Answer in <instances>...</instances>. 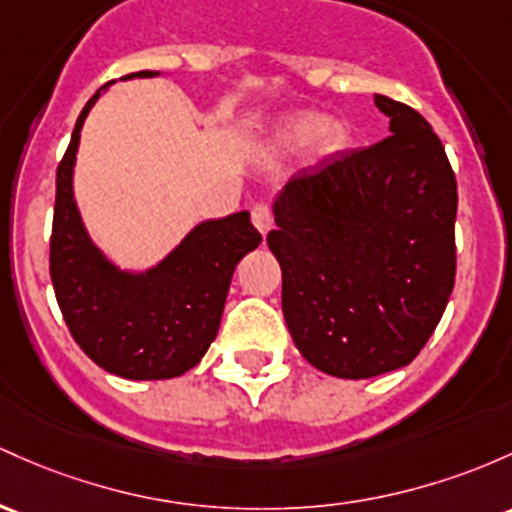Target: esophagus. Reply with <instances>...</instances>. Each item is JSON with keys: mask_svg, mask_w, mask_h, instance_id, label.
Returning <instances> with one entry per match:
<instances>
[{"mask_svg": "<svg viewBox=\"0 0 512 512\" xmlns=\"http://www.w3.org/2000/svg\"><path fill=\"white\" fill-rule=\"evenodd\" d=\"M252 223H255V228L260 230L262 235H267V233H269V228L274 226L272 209H269L267 204H257L255 209H252Z\"/></svg>", "mask_w": 512, "mask_h": 512, "instance_id": "1", "label": "esophagus"}]
</instances>
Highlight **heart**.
Returning <instances> with one entry per match:
<instances>
[{
	"instance_id": "1",
	"label": "heart",
	"mask_w": 512,
	"mask_h": 512,
	"mask_svg": "<svg viewBox=\"0 0 512 512\" xmlns=\"http://www.w3.org/2000/svg\"><path fill=\"white\" fill-rule=\"evenodd\" d=\"M318 136H323V145L328 150H340L350 138V131L340 121L328 123L323 114H301L284 123L277 140L284 148H303Z\"/></svg>"
}]
</instances>
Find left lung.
<instances>
[{"mask_svg": "<svg viewBox=\"0 0 512 512\" xmlns=\"http://www.w3.org/2000/svg\"><path fill=\"white\" fill-rule=\"evenodd\" d=\"M391 136L294 177L267 245L282 311L308 364L372 379L411 364L452 296L457 179L430 123L384 94Z\"/></svg>", "mask_w": 512, "mask_h": 512, "instance_id": "8db88e82", "label": "left lung"}]
</instances>
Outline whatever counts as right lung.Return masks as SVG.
Returning <instances> with one entry per match:
<instances>
[{
  "label": "right lung",
  "instance_id": "1",
  "mask_svg": "<svg viewBox=\"0 0 512 512\" xmlns=\"http://www.w3.org/2000/svg\"><path fill=\"white\" fill-rule=\"evenodd\" d=\"M157 75L143 70L123 80ZM111 84L84 104L58 167L50 279L72 338L94 364L131 381L174 379L196 367L216 340L235 265L262 235L240 211L194 226L143 272L106 257L77 209L75 162L84 119Z\"/></svg>",
  "mask_w": 512,
  "mask_h": 512
}]
</instances>
